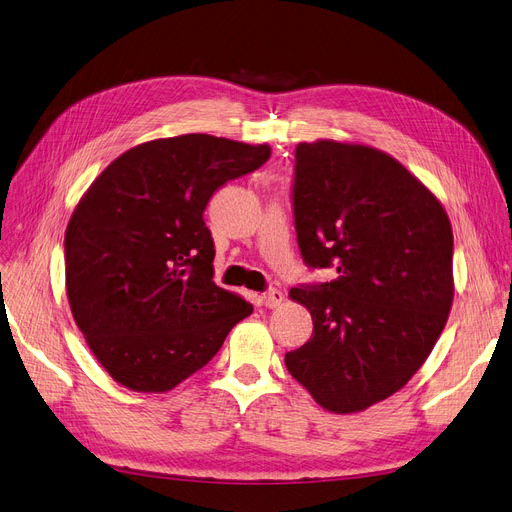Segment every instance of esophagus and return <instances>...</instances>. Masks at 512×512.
<instances>
[{"instance_id":"34e87169","label":"esophagus","mask_w":512,"mask_h":512,"mask_svg":"<svg viewBox=\"0 0 512 512\" xmlns=\"http://www.w3.org/2000/svg\"><path fill=\"white\" fill-rule=\"evenodd\" d=\"M283 300H285L283 291H281V289H275V287L266 289L264 294H262V304H264L266 308H277V306H279Z\"/></svg>"}]
</instances>
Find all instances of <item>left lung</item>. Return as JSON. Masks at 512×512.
I'll list each match as a JSON object with an SVG mask.
<instances>
[{"mask_svg": "<svg viewBox=\"0 0 512 512\" xmlns=\"http://www.w3.org/2000/svg\"><path fill=\"white\" fill-rule=\"evenodd\" d=\"M291 206L304 264L337 275L291 287L312 335L285 367L323 408L364 410L404 387L444 331L450 221L398 160L329 139L298 143Z\"/></svg>", "mask_w": 512, "mask_h": 512, "instance_id": "1", "label": "left lung"}]
</instances>
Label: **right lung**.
Returning a JSON list of instances; mask_svg holds the SVG:
<instances>
[{
  "instance_id": "1",
  "label": "right lung",
  "mask_w": 512,
  "mask_h": 512,
  "mask_svg": "<svg viewBox=\"0 0 512 512\" xmlns=\"http://www.w3.org/2000/svg\"><path fill=\"white\" fill-rule=\"evenodd\" d=\"M269 158V145L191 133L141 143L93 181L66 227V291L114 381L168 392L252 314L212 281L204 210L214 191Z\"/></svg>"
}]
</instances>
